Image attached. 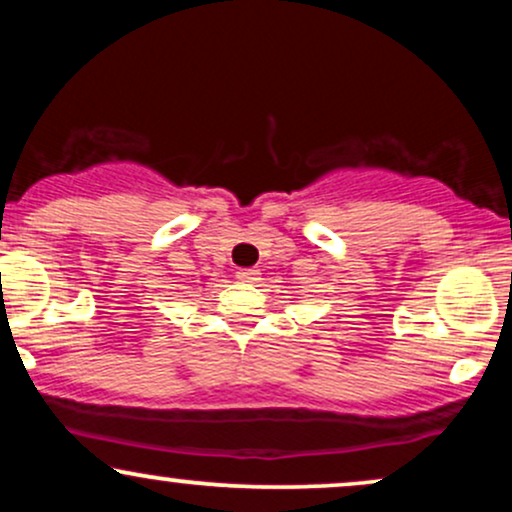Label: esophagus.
Returning a JSON list of instances; mask_svg holds the SVG:
<instances>
[{
  "mask_svg": "<svg viewBox=\"0 0 512 512\" xmlns=\"http://www.w3.org/2000/svg\"><path fill=\"white\" fill-rule=\"evenodd\" d=\"M236 276L240 281H245V284H255L257 279H260V269L255 267H245V269H238Z\"/></svg>",
  "mask_w": 512,
  "mask_h": 512,
  "instance_id": "1",
  "label": "esophagus"
}]
</instances>
